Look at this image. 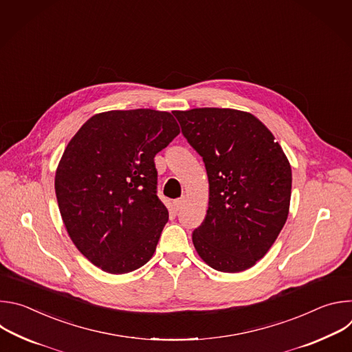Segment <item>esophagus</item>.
<instances>
[{"label":"esophagus","mask_w":352,"mask_h":352,"mask_svg":"<svg viewBox=\"0 0 352 352\" xmlns=\"http://www.w3.org/2000/svg\"><path fill=\"white\" fill-rule=\"evenodd\" d=\"M185 204H186V197H185V196L178 197V199H175V200H174V206H175V209H177V210L182 209V208L185 206Z\"/></svg>","instance_id":"esophagus-1"}]
</instances>
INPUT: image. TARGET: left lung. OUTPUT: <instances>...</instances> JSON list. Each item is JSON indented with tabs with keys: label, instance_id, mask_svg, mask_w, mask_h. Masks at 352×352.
I'll return each mask as SVG.
<instances>
[{
	"label": "left lung",
	"instance_id": "obj_1",
	"mask_svg": "<svg viewBox=\"0 0 352 352\" xmlns=\"http://www.w3.org/2000/svg\"><path fill=\"white\" fill-rule=\"evenodd\" d=\"M174 116L209 178L208 214L192 234L196 252L219 272L252 267L288 217L292 174L281 146L249 113L193 109Z\"/></svg>",
	"mask_w": 352,
	"mask_h": 352
}]
</instances>
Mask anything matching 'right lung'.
<instances>
[{
  "label": "right lung",
  "instance_id": "obj_1",
  "mask_svg": "<svg viewBox=\"0 0 352 352\" xmlns=\"http://www.w3.org/2000/svg\"><path fill=\"white\" fill-rule=\"evenodd\" d=\"M179 133L166 111H107L87 120L56 173L63 221L94 266L124 274L153 256L168 210L157 196L155 156Z\"/></svg>",
  "mask_w": 352,
  "mask_h": 352
}]
</instances>
